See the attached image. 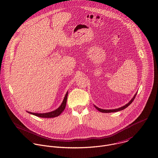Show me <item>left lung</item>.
Here are the masks:
<instances>
[{
	"mask_svg": "<svg viewBox=\"0 0 158 158\" xmlns=\"http://www.w3.org/2000/svg\"><path fill=\"white\" fill-rule=\"evenodd\" d=\"M137 92L135 94V95L134 96V97L132 98V99L127 104H126L125 105H124V106H121V107H119V108H116V109H111V110H105V109H102V108H99V107H98V106H96V105H94V106H95V108L98 110H99V111H101V112H102V113H112V112H117V111H121V110H124V109H125L126 108H127L129 105H130L132 102H133V101L134 100V99H135V96H136V95H137Z\"/></svg>",
	"mask_w": 158,
	"mask_h": 158,
	"instance_id": "8db88e82",
	"label": "left lung"
}]
</instances>
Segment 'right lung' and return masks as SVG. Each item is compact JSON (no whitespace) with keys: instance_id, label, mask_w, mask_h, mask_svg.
<instances>
[{"instance_id":"right-lung-1","label":"right lung","mask_w":158,"mask_h":158,"mask_svg":"<svg viewBox=\"0 0 158 158\" xmlns=\"http://www.w3.org/2000/svg\"><path fill=\"white\" fill-rule=\"evenodd\" d=\"M67 95H68V91L66 93L65 97L63 99V101L60 105L55 110L48 112V113H33V112H30L28 111H26L27 113L32 114L33 115H35L36 116H39L40 118H54L58 116L61 114V113L64 110L65 108V105L67 103Z\"/></svg>"}]
</instances>
